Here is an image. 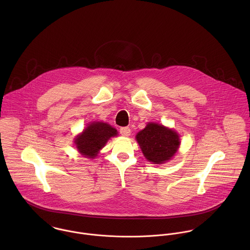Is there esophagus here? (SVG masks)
Here are the masks:
<instances>
[{
	"instance_id": "34e87169",
	"label": "esophagus",
	"mask_w": 250,
	"mask_h": 250,
	"mask_svg": "<svg viewBox=\"0 0 250 250\" xmlns=\"http://www.w3.org/2000/svg\"><path fill=\"white\" fill-rule=\"evenodd\" d=\"M119 132L123 137H129L131 135V129L129 127H122Z\"/></svg>"
}]
</instances>
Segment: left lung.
<instances>
[{"label":"left lung","instance_id":"8db88e82","mask_svg":"<svg viewBox=\"0 0 250 250\" xmlns=\"http://www.w3.org/2000/svg\"><path fill=\"white\" fill-rule=\"evenodd\" d=\"M136 140L146 160L156 165L171 160L181 143L179 135L174 130L152 122L137 134Z\"/></svg>","mask_w":250,"mask_h":250}]
</instances>
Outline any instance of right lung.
<instances>
[{
  "label": "right lung",
  "instance_id": "1",
  "mask_svg": "<svg viewBox=\"0 0 250 250\" xmlns=\"http://www.w3.org/2000/svg\"><path fill=\"white\" fill-rule=\"evenodd\" d=\"M117 136V130L104 122H92L75 138V145L83 156L94 159L107 141Z\"/></svg>",
  "mask_w": 250,
  "mask_h": 250
}]
</instances>
